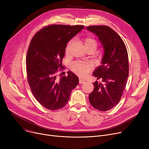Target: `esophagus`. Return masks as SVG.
<instances>
[{
    "mask_svg": "<svg viewBox=\"0 0 149 149\" xmlns=\"http://www.w3.org/2000/svg\"><path fill=\"white\" fill-rule=\"evenodd\" d=\"M85 83V81H84V80H82V79H79V83L83 84V83Z\"/></svg>",
    "mask_w": 149,
    "mask_h": 149,
    "instance_id": "esophagus-1",
    "label": "esophagus"
}]
</instances>
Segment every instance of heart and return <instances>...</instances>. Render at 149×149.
<instances>
[{
	"instance_id": "b5f03b06",
	"label": "heart",
	"mask_w": 149,
	"mask_h": 149,
	"mask_svg": "<svg viewBox=\"0 0 149 149\" xmlns=\"http://www.w3.org/2000/svg\"><path fill=\"white\" fill-rule=\"evenodd\" d=\"M84 42L86 48H89V47H93L95 49L97 48L98 43L95 38L87 37L84 38ZM74 43V39H71V40L68 42L65 48V52L66 54H68L70 52V50L71 49ZM93 64L91 61H82L80 60H77L72 62L71 65H70V69H72V71L81 77L87 75L90 72V70L93 69Z\"/></svg>"
}]
</instances>
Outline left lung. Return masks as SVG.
Returning <instances> with one entry per match:
<instances>
[{
	"instance_id": "obj_1",
	"label": "left lung",
	"mask_w": 149,
	"mask_h": 149,
	"mask_svg": "<svg viewBox=\"0 0 149 149\" xmlns=\"http://www.w3.org/2000/svg\"><path fill=\"white\" fill-rule=\"evenodd\" d=\"M87 29L95 33L103 44L104 54L102 65L93 75L102 83H93L94 89L89 95L91 104L101 111L115 107L121 98L129 76V58L122 38L107 26H89Z\"/></svg>"
}]
</instances>
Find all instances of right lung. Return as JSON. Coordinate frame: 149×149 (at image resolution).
I'll use <instances>...</instances> for the list:
<instances>
[{"mask_svg": "<svg viewBox=\"0 0 149 149\" xmlns=\"http://www.w3.org/2000/svg\"><path fill=\"white\" fill-rule=\"evenodd\" d=\"M84 28L83 25H50L35 34L30 42L26 58L27 79L38 102L51 111L58 110L68 102L70 93L79 84V78L62 71V60L67 43Z\"/></svg>", "mask_w": 149, "mask_h": 149, "instance_id": "right-lung-1", "label": "right lung"}]
</instances>
